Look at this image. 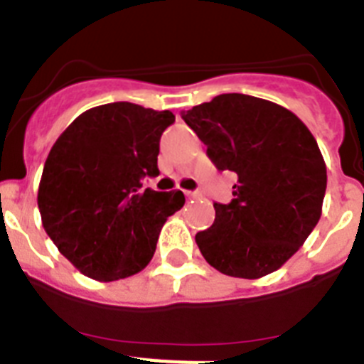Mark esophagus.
I'll list each match as a JSON object with an SVG mask.
<instances>
[{"mask_svg":"<svg viewBox=\"0 0 364 364\" xmlns=\"http://www.w3.org/2000/svg\"><path fill=\"white\" fill-rule=\"evenodd\" d=\"M186 195H188L189 198H198V197H202V193H200V191H188V193H186Z\"/></svg>","mask_w":364,"mask_h":364,"instance_id":"esophagus-1","label":"esophagus"}]
</instances>
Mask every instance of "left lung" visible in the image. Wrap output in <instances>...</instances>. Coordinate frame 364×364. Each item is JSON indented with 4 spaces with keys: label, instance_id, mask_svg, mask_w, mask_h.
Instances as JSON below:
<instances>
[{
    "label": "left lung",
    "instance_id": "8db88e82",
    "mask_svg": "<svg viewBox=\"0 0 364 364\" xmlns=\"http://www.w3.org/2000/svg\"><path fill=\"white\" fill-rule=\"evenodd\" d=\"M218 171H233L230 204L215 202L213 226L195 235L224 275L259 279L281 268L321 218L326 166L294 112L255 96H215L182 112Z\"/></svg>",
    "mask_w": 364,
    "mask_h": 364
}]
</instances>
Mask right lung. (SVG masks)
<instances>
[{"label": "right lung", "instance_id": "add662e5", "mask_svg": "<svg viewBox=\"0 0 364 364\" xmlns=\"http://www.w3.org/2000/svg\"><path fill=\"white\" fill-rule=\"evenodd\" d=\"M171 111L114 102L82 112L45 160L38 189L41 222L74 268L96 281L142 272L182 191L142 189L159 176L160 136Z\"/></svg>", "mask_w": 364, "mask_h": 364}]
</instances>
